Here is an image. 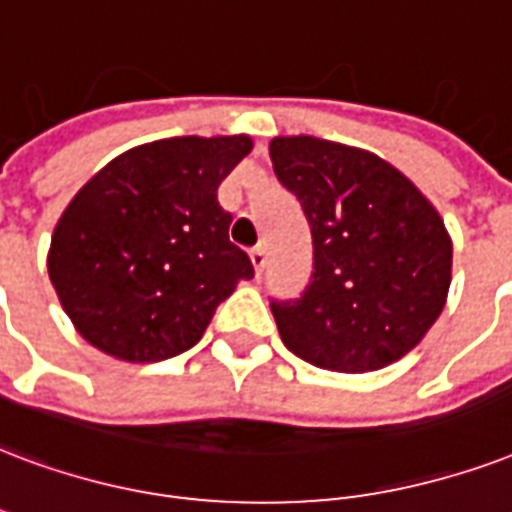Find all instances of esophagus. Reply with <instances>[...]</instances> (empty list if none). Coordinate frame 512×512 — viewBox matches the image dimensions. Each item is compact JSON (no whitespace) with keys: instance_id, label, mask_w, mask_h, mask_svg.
<instances>
[{"instance_id":"obj_1","label":"esophagus","mask_w":512,"mask_h":512,"mask_svg":"<svg viewBox=\"0 0 512 512\" xmlns=\"http://www.w3.org/2000/svg\"><path fill=\"white\" fill-rule=\"evenodd\" d=\"M249 257H252V265H255L257 276H260V273H263V268H265V263H268V252H265L263 244L252 249V252H249Z\"/></svg>"}]
</instances>
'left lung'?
<instances>
[{
    "instance_id": "left-lung-1",
    "label": "left lung",
    "mask_w": 512,
    "mask_h": 512,
    "mask_svg": "<svg viewBox=\"0 0 512 512\" xmlns=\"http://www.w3.org/2000/svg\"><path fill=\"white\" fill-rule=\"evenodd\" d=\"M276 177L311 225L303 295L271 300L284 346L338 373L405 357L435 325L451 287V236L411 179L378 155L317 136H276Z\"/></svg>"
}]
</instances>
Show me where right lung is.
<instances>
[{"label": "right lung", "mask_w": 512, "mask_h": 512, "mask_svg": "<svg viewBox=\"0 0 512 512\" xmlns=\"http://www.w3.org/2000/svg\"><path fill=\"white\" fill-rule=\"evenodd\" d=\"M252 139L174 136L117 155L80 187L50 241L48 273L85 341L126 362H161L201 341L255 268L230 244L217 187Z\"/></svg>", "instance_id": "add662e5"}]
</instances>
